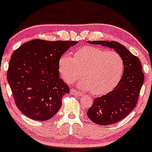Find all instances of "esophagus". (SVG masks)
I'll return each instance as SVG.
<instances>
[{"label":"esophagus","instance_id":"obj_1","mask_svg":"<svg viewBox=\"0 0 152 152\" xmlns=\"http://www.w3.org/2000/svg\"><path fill=\"white\" fill-rule=\"evenodd\" d=\"M70 93L75 95H77V96H78V97H81L83 95L82 93L80 92V91H78L75 90V89H71V90H70Z\"/></svg>","mask_w":152,"mask_h":152}]
</instances>
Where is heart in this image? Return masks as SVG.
<instances>
[{"label": "heart", "mask_w": 152, "mask_h": 152, "mask_svg": "<svg viewBox=\"0 0 152 152\" xmlns=\"http://www.w3.org/2000/svg\"><path fill=\"white\" fill-rule=\"evenodd\" d=\"M59 70L63 80L72 84L81 77L79 86L93 95H104L116 86L124 70V61L115 51L86 45L72 56L66 53L59 59Z\"/></svg>", "instance_id": "obj_1"}]
</instances>
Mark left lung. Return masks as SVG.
Wrapping results in <instances>:
<instances>
[{"mask_svg": "<svg viewBox=\"0 0 152 152\" xmlns=\"http://www.w3.org/2000/svg\"><path fill=\"white\" fill-rule=\"evenodd\" d=\"M88 42L113 49L123 59V74L117 86L107 94L95 98L87 111L88 118L95 124H115L124 119L136 106L144 82L142 65L138 58L120 43L107 41Z\"/></svg>", "mask_w": 152, "mask_h": 152, "instance_id": "8db88e82", "label": "left lung"}]
</instances>
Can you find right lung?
<instances>
[{"mask_svg":"<svg viewBox=\"0 0 152 152\" xmlns=\"http://www.w3.org/2000/svg\"><path fill=\"white\" fill-rule=\"evenodd\" d=\"M77 41H28L12 54L7 78L18 109L30 119H50L61 107L62 97L70 93L59 77V61Z\"/></svg>","mask_w":152,"mask_h":152,"instance_id":"add662e5","label":"right lung"}]
</instances>
